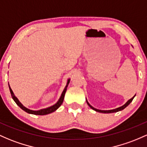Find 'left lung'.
I'll list each match as a JSON object with an SVG mask.
<instances>
[{
  "instance_id": "obj_1",
  "label": "left lung",
  "mask_w": 147,
  "mask_h": 147,
  "mask_svg": "<svg viewBox=\"0 0 147 147\" xmlns=\"http://www.w3.org/2000/svg\"><path fill=\"white\" fill-rule=\"evenodd\" d=\"M135 96H133V98H130V100H128L127 101V102H125V104L121 106V107H117V108H116V109H109V110H101V109H96V108H94V107H93V106H91V105H90L89 103H88V100H87L86 99V102H87V104L88 105V106H89V107H91L92 109H93V110H95V111H96V112H100V113H105V114H108V113H114V112H119V111H121V110H123V109H125V108L127 106H128V105L130 104V103L132 102V101H133V98H135Z\"/></svg>"
}]
</instances>
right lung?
<instances>
[{
  "label": "right lung",
  "instance_id": "right-lung-1",
  "mask_svg": "<svg viewBox=\"0 0 147 147\" xmlns=\"http://www.w3.org/2000/svg\"><path fill=\"white\" fill-rule=\"evenodd\" d=\"M70 79H68V80H67V84H66V86H65V88H64L63 91L62 93H61V95L60 98H59V100L56 102V103H55L54 105H53L50 106V107H49L44 108V109H39V110H32V109H28V108H26L25 107V106H24L22 104V102H21L19 100L18 98L16 97L15 95L14 94L13 91H12V90L11 89L10 86H9V83H8V85H9V91H10L11 96H12V99L14 100V102L17 103V105H18L19 107L21 108V109H22L24 111H25L26 112L28 113V114H35V115H46V114H50V113H52V112H55L56 109H57L58 108H59L61 105H62L63 102L64 97H65V92H66V91H67V86H68L69 83H70Z\"/></svg>",
  "mask_w": 147,
  "mask_h": 147
}]
</instances>
